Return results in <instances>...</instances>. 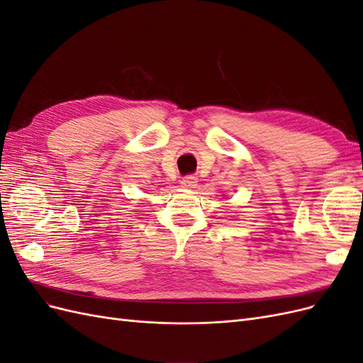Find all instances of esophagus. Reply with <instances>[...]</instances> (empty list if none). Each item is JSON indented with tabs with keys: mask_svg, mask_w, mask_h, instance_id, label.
<instances>
[{
	"mask_svg": "<svg viewBox=\"0 0 363 363\" xmlns=\"http://www.w3.org/2000/svg\"><path fill=\"white\" fill-rule=\"evenodd\" d=\"M196 184H199V180H196V177H194V175H186V177H183V180H182L183 188L194 189V188H196Z\"/></svg>",
	"mask_w": 363,
	"mask_h": 363,
	"instance_id": "1",
	"label": "esophagus"
}]
</instances>
